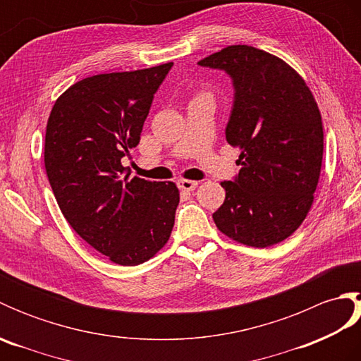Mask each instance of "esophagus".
I'll use <instances>...</instances> for the list:
<instances>
[{
	"label": "esophagus",
	"instance_id": "obj_1",
	"mask_svg": "<svg viewBox=\"0 0 361 361\" xmlns=\"http://www.w3.org/2000/svg\"><path fill=\"white\" fill-rule=\"evenodd\" d=\"M176 185H178V188L181 190H186V192H190V190H194L197 188L198 183L194 181V180H178V183H176Z\"/></svg>",
	"mask_w": 361,
	"mask_h": 361
}]
</instances>
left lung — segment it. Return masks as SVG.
<instances>
[{
    "label": "left lung",
    "instance_id": "obj_1",
    "mask_svg": "<svg viewBox=\"0 0 361 361\" xmlns=\"http://www.w3.org/2000/svg\"><path fill=\"white\" fill-rule=\"evenodd\" d=\"M225 71L234 101L226 141L242 169L224 181L225 202L212 214L229 239L265 248L293 234L307 216L323 161V122L301 75L262 49L234 44L198 62Z\"/></svg>",
    "mask_w": 361,
    "mask_h": 361
}]
</instances>
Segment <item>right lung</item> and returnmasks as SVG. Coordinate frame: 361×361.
I'll return each mask as SVG.
<instances>
[{
    "mask_svg": "<svg viewBox=\"0 0 361 361\" xmlns=\"http://www.w3.org/2000/svg\"><path fill=\"white\" fill-rule=\"evenodd\" d=\"M173 63L97 74L54 104L44 167L68 224L111 262L140 265L164 247L180 192L171 181L128 180L121 159L140 144L153 96Z\"/></svg>",
    "mask_w": 361,
    "mask_h": 361,
    "instance_id": "add662e5",
    "label": "right lung"
}]
</instances>
